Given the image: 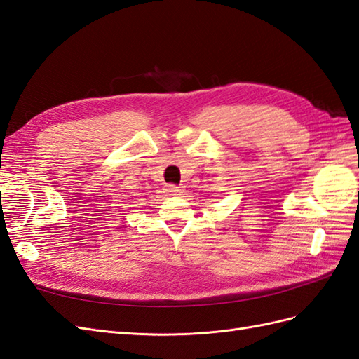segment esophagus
Segmentation results:
<instances>
[{"instance_id": "1", "label": "esophagus", "mask_w": 359, "mask_h": 359, "mask_svg": "<svg viewBox=\"0 0 359 359\" xmlns=\"http://www.w3.org/2000/svg\"><path fill=\"white\" fill-rule=\"evenodd\" d=\"M166 191H168L169 194H172V196H180V194L184 193V190H182L181 187L173 186V184H170V186L166 187Z\"/></svg>"}]
</instances>
